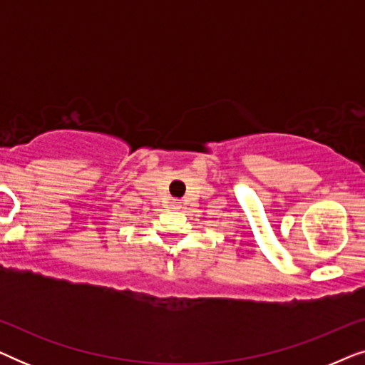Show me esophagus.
Returning a JSON list of instances; mask_svg holds the SVG:
<instances>
[{
    "mask_svg": "<svg viewBox=\"0 0 365 365\" xmlns=\"http://www.w3.org/2000/svg\"><path fill=\"white\" fill-rule=\"evenodd\" d=\"M174 206H176V207H179V204H178V202H176V204H174Z\"/></svg>",
    "mask_w": 365,
    "mask_h": 365,
    "instance_id": "obj_1",
    "label": "esophagus"
}]
</instances>
